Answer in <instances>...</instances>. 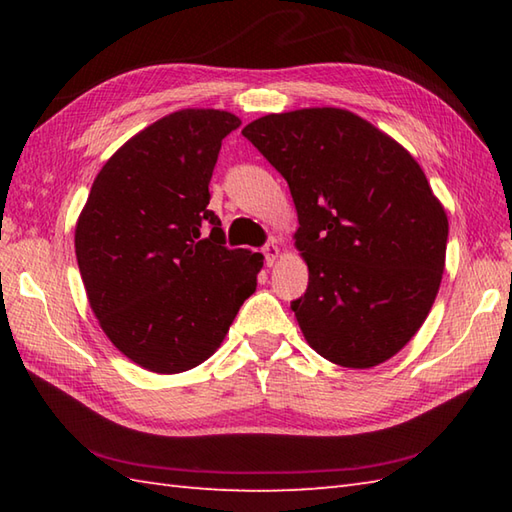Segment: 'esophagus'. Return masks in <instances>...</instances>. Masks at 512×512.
Returning <instances> with one entry per match:
<instances>
[{
	"label": "esophagus",
	"instance_id": "34e87169",
	"mask_svg": "<svg viewBox=\"0 0 512 512\" xmlns=\"http://www.w3.org/2000/svg\"><path fill=\"white\" fill-rule=\"evenodd\" d=\"M264 255H266L268 266H275L277 259L281 257V248L277 246V242H270V244L264 246Z\"/></svg>",
	"mask_w": 512,
	"mask_h": 512
}]
</instances>
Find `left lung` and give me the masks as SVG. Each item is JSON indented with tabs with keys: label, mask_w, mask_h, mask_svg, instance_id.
Returning a JSON list of instances; mask_svg holds the SVG:
<instances>
[{
	"label": "left lung",
	"mask_w": 512,
	"mask_h": 512,
	"mask_svg": "<svg viewBox=\"0 0 512 512\" xmlns=\"http://www.w3.org/2000/svg\"><path fill=\"white\" fill-rule=\"evenodd\" d=\"M242 134L295 202L310 284L292 312L308 345L350 369L389 361L429 317L447 257V211L422 167L341 107L268 114Z\"/></svg>",
	"instance_id": "obj_1"
}]
</instances>
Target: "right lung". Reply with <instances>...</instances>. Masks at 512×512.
Returning a JSON list of instances; mask_svg holds the SVG:
<instances>
[{
	"label": "right lung",
	"mask_w": 512,
	"mask_h": 512,
	"mask_svg": "<svg viewBox=\"0 0 512 512\" xmlns=\"http://www.w3.org/2000/svg\"><path fill=\"white\" fill-rule=\"evenodd\" d=\"M231 112L187 107L105 162L74 228L94 317L129 361L180 374L213 356L257 288L264 255L228 250L209 182Z\"/></svg>",
	"instance_id": "right-lung-1"
}]
</instances>
